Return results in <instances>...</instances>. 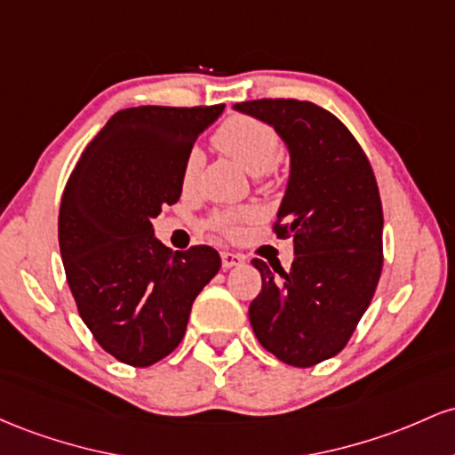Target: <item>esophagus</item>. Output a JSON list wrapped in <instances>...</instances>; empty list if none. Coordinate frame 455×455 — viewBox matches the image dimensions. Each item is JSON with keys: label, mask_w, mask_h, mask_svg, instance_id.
I'll return each instance as SVG.
<instances>
[{"label": "esophagus", "mask_w": 455, "mask_h": 455, "mask_svg": "<svg viewBox=\"0 0 455 455\" xmlns=\"http://www.w3.org/2000/svg\"><path fill=\"white\" fill-rule=\"evenodd\" d=\"M244 262V255L241 253H232V251H223L221 253V264L223 268H232V267H238V264Z\"/></svg>", "instance_id": "esophagus-1"}]
</instances>
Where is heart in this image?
<instances>
[{
	"mask_svg": "<svg viewBox=\"0 0 455 455\" xmlns=\"http://www.w3.org/2000/svg\"><path fill=\"white\" fill-rule=\"evenodd\" d=\"M214 146L228 156H232L238 165H243L251 176H262L268 173L282 159V137L267 122L258 120L251 116H232L219 126L212 137ZM204 156L197 148H193L187 155L185 165H182V187L185 191L196 187L197 176H200ZM258 208L247 206L238 211L214 212L208 226L226 236H238L243 232L244 223L253 221L258 217Z\"/></svg>",
	"mask_w": 455,
	"mask_h": 455,
	"instance_id": "b5f03b06",
	"label": "heart"
}]
</instances>
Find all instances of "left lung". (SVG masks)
Masks as SVG:
<instances>
[{
    "mask_svg": "<svg viewBox=\"0 0 455 455\" xmlns=\"http://www.w3.org/2000/svg\"><path fill=\"white\" fill-rule=\"evenodd\" d=\"M234 109L273 126L290 152L273 229L277 238L292 236V268L270 270L253 259L262 275L249 305L253 333L283 363H323L348 344L380 279L382 204L374 172L352 132L309 100H247Z\"/></svg>",
    "mask_w": 455,
    "mask_h": 455,
    "instance_id": "obj_1",
    "label": "left lung"
}]
</instances>
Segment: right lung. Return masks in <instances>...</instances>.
Here are the masks:
<instances>
[{
    "label": "right lung",
    "mask_w": 455,
    "mask_h": 455,
    "mask_svg": "<svg viewBox=\"0 0 455 455\" xmlns=\"http://www.w3.org/2000/svg\"><path fill=\"white\" fill-rule=\"evenodd\" d=\"M212 107H131L90 141L60 204V253L81 320L122 363L148 367L185 338L196 296L221 268L208 244L172 253L152 219L182 193V165Z\"/></svg>",
    "instance_id": "right-lung-1"
}]
</instances>
